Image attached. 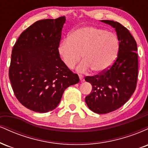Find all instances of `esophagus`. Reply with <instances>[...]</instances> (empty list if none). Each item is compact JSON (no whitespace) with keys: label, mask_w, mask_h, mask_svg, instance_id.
<instances>
[{"label":"esophagus","mask_w":148,"mask_h":148,"mask_svg":"<svg viewBox=\"0 0 148 148\" xmlns=\"http://www.w3.org/2000/svg\"><path fill=\"white\" fill-rule=\"evenodd\" d=\"M79 76L80 80H81V81H84V76L81 75V74H79Z\"/></svg>","instance_id":"obj_1"}]
</instances>
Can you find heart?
<instances>
[{"mask_svg": "<svg viewBox=\"0 0 148 148\" xmlns=\"http://www.w3.org/2000/svg\"><path fill=\"white\" fill-rule=\"evenodd\" d=\"M119 42L113 33L92 26L78 28L60 43L58 51L64 64L72 69L82 59L78 71L95 72H104L116 58Z\"/></svg>", "mask_w": 148, "mask_h": 148, "instance_id": "b5f03b06", "label": "heart"}]
</instances>
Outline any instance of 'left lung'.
Returning a JSON list of instances; mask_svg holds the SVG:
<instances>
[{
	"label": "left lung",
	"instance_id": "left-lung-1",
	"mask_svg": "<svg viewBox=\"0 0 148 148\" xmlns=\"http://www.w3.org/2000/svg\"><path fill=\"white\" fill-rule=\"evenodd\" d=\"M101 21L115 29L119 41L118 56L104 72L85 77L86 81L92 86L85 101L91 111L105 114L123 106L135 91L138 61L136 42L128 29L117 21Z\"/></svg>",
	"mask_w": 148,
	"mask_h": 148
}]
</instances>
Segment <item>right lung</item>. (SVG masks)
I'll return each instance as SVG.
<instances>
[{
  "label": "right lung",
  "mask_w": 148,
  "mask_h": 148,
  "mask_svg": "<svg viewBox=\"0 0 148 148\" xmlns=\"http://www.w3.org/2000/svg\"><path fill=\"white\" fill-rule=\"evenodd\" d=\"M65 16L37 21L18 37L12 49L9 78L25 108L47 113L57 107L64 90L79 78L61 60L58 47Z\"/></svg>",
  "instance_id": "1"
}]
</instances>
